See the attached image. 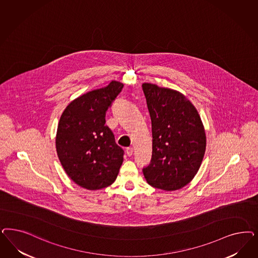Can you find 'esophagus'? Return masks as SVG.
<instances>
[{
    "instance_id": "1",
    "label": "esophagus",
    "mask_w": 258,
    "mask_h": 258,
    "mask_svg": "<svg viewBox=\"0 0 258 258\" xmlns=\"http://www.w3.org/2000/svg\"><path fill=\"white\" fill-rule=\"evenodd\" d=\"M134 150L132 147H128L127 149H126V154H127V156H129V157H131L132 155H133Z\"/></svg>"
}]
</instances>
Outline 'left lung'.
<instances>
[{
    "label": "left lung",
    "instance_id": "8db88e82",
    "mask_svg": "<svg viewBox=\"0 0 258 258\" xmlns=\"http://www.w3.org/2000/svg\"><path fill=\"white\" fill-rule=\"evenodd\" d=\"M152 123V158L142 169L151 186L164 191L181 189L200 169L206 135L198 110L183 94L145 83Z\"/></svg>",
    "mask_w": 258,
    "mask_h": 258
}]
</instances>
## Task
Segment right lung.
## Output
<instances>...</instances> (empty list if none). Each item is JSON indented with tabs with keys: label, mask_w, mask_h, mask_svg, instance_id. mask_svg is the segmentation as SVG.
<instances>
[{
	"label": "right lung",
	"mask_w": 258,
	"mask_h": 258,
	"mask_svg": "<svg viewBox=\"0 0 258 258\" xmlns=\"http://www.w3.org/2000/svg\"><path fill=\"white\" fill-rule=\"evenodd\" d=\"M123 88L112 81L107 86L71 101L58 121L56 149L67 175L87 190H100L116 180L124 151L105 125L108 107Z\"/></svg>",
	"instance_id": "obj_1"
}]
</instances>
